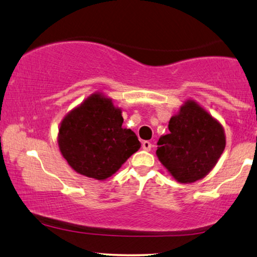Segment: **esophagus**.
<instances>
[{"label": "esophagus", "instance_id": "obj_1", "mask_svg": "<svg viewBox=\"0 0 257 257\" xmlns=\"http://www.w3.org/2000/svg\"><path fill=\"white\" fill-rule=\"evenodd\" d=\"M142 148H143L144 150L149 151V150H151V148H153V144H151V143L149 142V141H143Z\"/></svg>", "mask_w": 257, "mask_h": 257}]
</instances>
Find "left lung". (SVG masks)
<instances>
[{
	"label": "left lung",
	"mask_w": 257,
	"mask_h": 257,
	"mask_svg": "<svg viewBox=\"0 0 257 257\" xmlns=\"http://www.w3.org/2000/svg\"><path fill=\"white\" fill-rule=\"evenodd\" d=\"M158 140L156 155L177 182L193 183L214 168L226 147L222 125L194 101H187Z\"/></svg>",
	"instance_id": "obj_1"
}]
</instances>
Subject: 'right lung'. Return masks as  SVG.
<instances>
[{
	"instance_id": "add662e5",
	"label": "right lung",
	"mask_w": 257,
	"mask_h": 257,
	"mask_svg": "<svg viewBox=\"0 0 257 257\" xmlns=\"http://www.w3.org/2000/svg\"><path fill=\"white\" fill-rule=\"evenodd\" d=\"M121 113L111 100L93 94L64 117L58 144L72 169L89 178L106 179L140 149L136 134L122 128Z\"/></svg>"
}]
</instances>
